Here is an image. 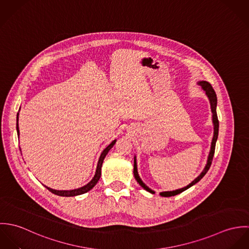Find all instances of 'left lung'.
<instances>
[{"instance_id":"left-lung-1","label":"left lung","mask_w":249,"mask_h":249,"mask_svg":"<svg viewBox=\"0 0 249 249\" xmlns=\"http://www.w3.org/2000/svg\"><path fill=\"white\" fill-rule=\"evenodd\" d=\"M198 85L201 86V88L205 91L209 101H210V105H211V111L213 113V139H212V142H211V149H210V152H209V155H208V159H207V164L205 166V168L203 169L202 173L196 178L193 182H191L189 185H187L186 187L184 188H181V189H178L176 191H168V192H162L160 193V196H165V197H168V196H177L178 194L186 191L187 189H189L190 187H192L193 185H195L196 183H197L201 178H203L206 173L209 171L210 167H211V164H212V161H213V153H214V147H215V142L217 140V136H218V119H217V115H216V104H217V100H216V95H215V92L212 87V85L205 81V80H201V81H198L197 82ZM133 174H134V178L137 180V182L142 186V188L151 193V194H154V191H152L151 189H149L143 182L142 181V179L139 177L138 175V171H137V163H136V156L134 157V170H133Z\"/></svg>"}]
</instances>
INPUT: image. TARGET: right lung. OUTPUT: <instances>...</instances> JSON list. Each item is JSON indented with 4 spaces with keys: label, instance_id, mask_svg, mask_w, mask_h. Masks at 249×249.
<instances>
[{
    "label": "right lung",
    "instance_id": "obj_1",
    "mask_svg": "<svg viewBox=\"0 0 249 249\" xmlns=\"http://www.w3.org/2000/svg\"><path fill=\"white\" fill-rule=\"evenodd\" d=\"M18 115L19 113H17V126H16V129H17V134L19 135V127H18ZM116 140H114L113 142H111L109 145H107V147L104 149V151L102 152L101 156H100V159H99V162H98V166H97V170H96V174L94 176L93 179L88 183L86 184L85 186L83 187H80L78 189H74V190H70V191H59V190H53L52 188H49L47 186H45L50 192H52L53 194L56 195V196H79V195H82V194H85L87 193L88 191H90L91 189H93L95 187V185L98 183L99 179L101 178V175H102V166H103V163H104V160L107 156L108 151L113 147V145L115 144Z\"/></svg>",
    "mask_w": 249,
    "mask_h": 249
}]
</instances>
